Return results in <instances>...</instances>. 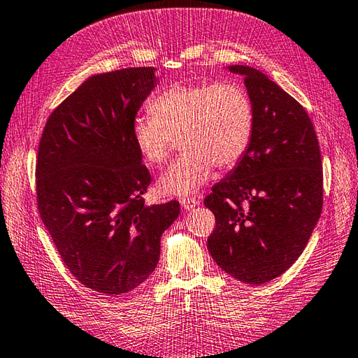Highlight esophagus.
<instances>
[{
  "label": "esophagus",
  "instance_id": "1",
  "mask_svg": "<svg viewBox=\"0 0 358 358\" xmlns=\"http://www.w3.org/2000/svg\"><path fill=\"white\" fill-rule=\"evenodd\" d=\"M180 203H181V206H183L185 209H192V208H195V206L199 205V200L194 199V197H185V199L180 200Z\"/></svg>",
  "mask_w": 358,
  "mask_h": 358
}]
</instances>
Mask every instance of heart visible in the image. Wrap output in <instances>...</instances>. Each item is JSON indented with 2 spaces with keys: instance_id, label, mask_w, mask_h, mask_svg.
I'll use <instances>...</instances> for the list:
<instances>
[{
  "instance_id": "heart-1",
  "label": "heart",
  "mask_w": 358,
  "mask_h": 358,
  "mask_svg": "<svg viewBox=\"0 0 358 358\" xmlns=\"http://www.w3.org/2000/svg\"><path fill=\"white\" fill-rule=\"evenodd\" d=\"M150 113L131 125L133 143L147 163L164 164L177 138L185 150L158 181L159 192L169 195L195 192L214 166L234 167L255 133L253 101L242 85L229 80L173 83L152 101Z\"/></svg>"
}]
</instances>
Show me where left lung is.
I'll use <instances>...</instances> for the list:
<instances>
[{
	"instance_id": "1",
	"label": "left lung",
	"mask_w": 358,
	"mask_h": 358,
	"mask_svg": "<svg viewBox=\"0 0 358 358\" xmlns=\"http://www.w3.org/2000/svg\"><path fill=\"white\" fill-rule=\"evenodd\" d=\"M228 69L243 76L256 122L247 153L205 199L215 215L208 250L229 276L259 285L289 270L309 242L323 209V164L303 105L259 69Z\"/></svg>"
}]
</instances>
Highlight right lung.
I'll return each mask as SVG.
<instances>
[{
  "label": "right lung",
  "instance_id": "right-lung-1",
  "mask_svg": "<svg viewBox=\"0 0 358 358\" xmlns=\"http://www.w3.org/2000/svg\"><path fill=\"white\" fill-rule=\"evenodd\" d=\"M155 68L90 77L51 115L38 144L35 185L41 220L71 275L103 295L143 284L177 200L147 206L152 177L131 125L155 87Z\"/></svg>",
  "mask_w": 358,
  "mask_h": 358
}]
</instances>
